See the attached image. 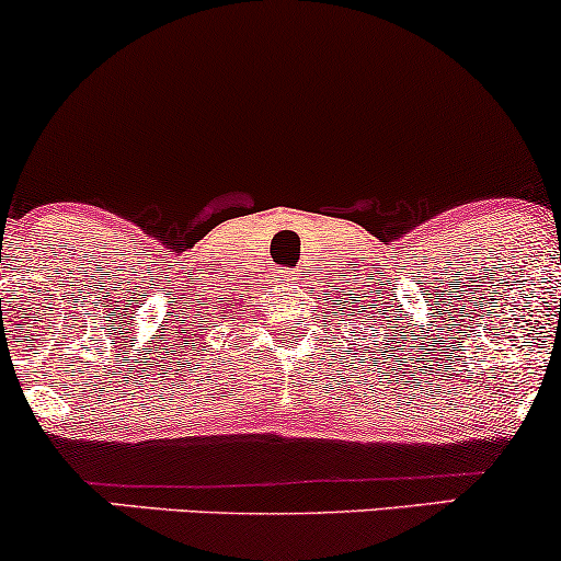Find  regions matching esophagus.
I'll return each mask as SVG.
<instances>
[{"mask_svg": "<svg viewBox=\"0 0 561 561\" xmlns=\"http://www.w3.org/2000/svg\"><path fill=\"white\" fill-rule=\"evenodd\" d=\"M305 267H283L280 270V275H278V280L283 283V286H288V288H297L299 283H305Z\"/></svg>", "mask_w": 561, "mask_h": 561, "instance_id": "34e87169", "label": "esophagus"}]
</instances>
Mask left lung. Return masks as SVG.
Masks as SVG:
<instances>
[{
	"instance_id": "8db88e82",
	"label": "left lung",
	"mask_w": 561,
	"mask_h": 561,
	"mask_svg": "<svg viewBox=\"0 0 561 561\" xmlns=\"http://www.w3.org/2000/svg\"><path fill=\"white\" fill-rule=\"evenodd\" d=\"M374 320H376V314H374ZM370 329H374V325H370Z\"/></svg>"
}]
</instances>
